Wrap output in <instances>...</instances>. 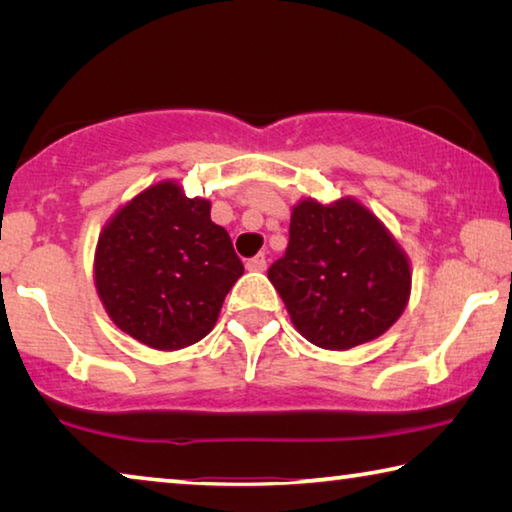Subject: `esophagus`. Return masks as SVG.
<instances>
[{"mask_svg":"<svg viewBox=\"0 0 512 512\" xmlns=\"http://www.w3.org/2000/svg\"><path fill=\"white\" fill-rule=\"evenodd\" d=\"M246 268H248V271H266V257L264 255L250 257L246 262Z\"/></svg>","mask_w":512,"mask_h":512,"instance_id":"1","label":"esophagus"}]
</instances>
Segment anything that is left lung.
<instances>
[{"mask_svg":"<svg viewBox=\"0 0 512 512\" xmlns=\"http://www.w3.org/2000/svg\"><path fill=\"white\" fill-rule=\"evenodd\" d=\"M291 323L323 350H350L391 327L411 296L404 250L375 214L354 198L300 201L289 246L268 268Z\"/></svg>","mask_w":512,"mask_h":512,"instance_id":"1","label":"left lung"}]
</instances>
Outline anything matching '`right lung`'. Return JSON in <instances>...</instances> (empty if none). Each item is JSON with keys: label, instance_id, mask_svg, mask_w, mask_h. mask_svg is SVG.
Here are the masks:
<instances>
[{"label": "right lung", "instance_id": "obj_1", "mask_svg": "<svg viewBox=\"0 0 512 512\" xmlns=\"http://www.w3.org/2000/svg\"><path fill=\"white\" fill-rule=\"evenodd\" d=\"M205 198L173 180L151 185L101 230L94 284L121 332L153 350H180L212 332L244 264Z\"/></svg>", "mask_w": 512, "mask_h": 512}]
</instances>
